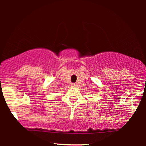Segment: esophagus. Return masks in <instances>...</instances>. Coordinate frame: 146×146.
Instances as JSON below:
<instances>
[{
  "instance_id": "34e87169",
  "label": "esophagus",
  "mask_w": 146,
  "mask_h": 146,
  "mask_svg": "<svg viewBox=\"0 0 146 146\" xmlns=\"http://www.w3.org/2000/svg\"><path fill=\"white\" fill-rule=\"evenodd\" d=\"M72 86H73V87H75V86H76V84H72Z\"/></svg>"
}]
</instances>
